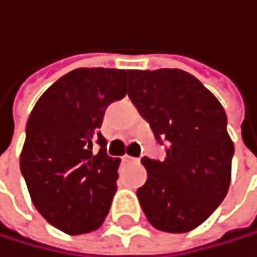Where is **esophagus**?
Returning a JSON list of instances; mask_svg holds the SVG:
<instances>
[{
    "label": "esophagus",
    "instance_id": "obj_1",
    "mask_svg": "<svg viewBox=\"0 0 257 257\" xmlns=\"http://www.w3.org/2000/svg\"><path fill=\"white\" fill-rule=\"evenodd\" d=\"M122 161H124V162H138L139 159H138V158H133V156L125 155V156H122Z\"/></svg>",
    "mask_w": 257,
    "mask_h": 257
}]
</instances>
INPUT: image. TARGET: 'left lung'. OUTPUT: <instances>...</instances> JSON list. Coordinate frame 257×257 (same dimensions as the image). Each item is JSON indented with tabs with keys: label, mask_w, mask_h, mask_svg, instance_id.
I'll use <instances>...</instances> for the list:
<instances>
[{
	"label": "left lung",
	"mask_w": 257,
	"mask_h": 257,
	"mask_svg": "<svg viewBox=\"0 0 257 257\" xmlns=\"http://www.w3.org/2000/svg\"><path fill=\"white\" fill-rule=\"evenodd\" d=\"M128 98L150 124L167 158H143L147 181L136 195L149 222L187 233L207 221L231 181L234 144L227 114L199 79L179 69L130 70Z\"/></svg>",
	"instance_id": "obj_1"
}]
</instances>
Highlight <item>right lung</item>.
Segmentation results:
<instances>
[{"label":"right lung","mask_w":257,"mask_h":257,"mask_svg":"<svg viewBox=\"0 0 257 257\" xmlns=\"http://www.w3.org/2000/svg\"><path fill=\"white\" fill-rule=\"evenodd\" d=\"M127 75L75 69L47 88L29 116L21 173L35 208L67 234L90 233L108 214L121 159L105 153L99 128L105 108L125 96Z\"/></svg>","instance_id":"1"}]
</instances>
